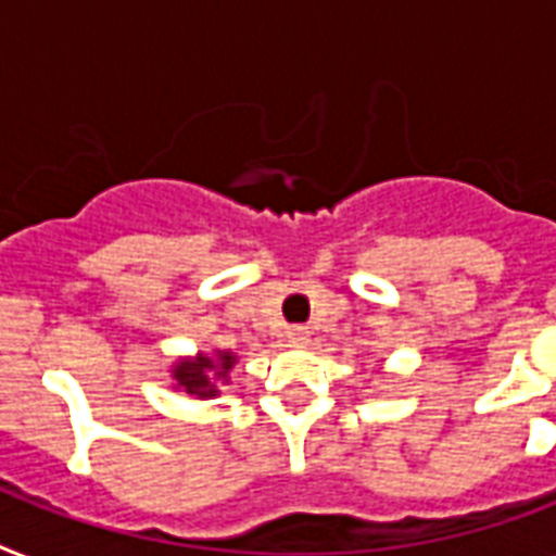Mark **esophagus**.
<instances>
[{
  "label": "esophagus",
  "mask_w": 556,
  "mask_h": 556,
  "mask_svg": "<svg viewBox=\"0 0 556 556\" xmlns=\"http://www.w3.org/2000/svg\"><path fill=\"white\" fill-rule=\"evenodd\" d=\"M308 338H312V334H308V329H303V326H291V329L286 331V343L288 346H305V343H308Z\"/></svg>",
  "instance_id": "obj_1"
}]
</instances>
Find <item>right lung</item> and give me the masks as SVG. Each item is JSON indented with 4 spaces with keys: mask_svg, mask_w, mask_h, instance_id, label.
Here are the masks:
<instances>
[{
    "mask_svg": "<svg viewBox=\"0 0 556 556\" xmlns=\"http://www.w3.org/2000/svg\"><path fill=\"white\" fill-rule=\"evenodd\" d=\"M236 361L239 357L230 349H213V352H199L192 357H178L176 364L169 366L173 389L210 401V397L222 395V387L230 383Z\"/></svg>",
    "mask_w": 556,
    "mask_h": 556,
    "instance_id": "obj_1",
    "label": "right lung"
}]
</instances>
